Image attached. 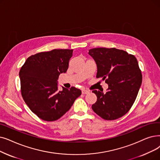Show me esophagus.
<instances>
[{"label": "esophagus", "mask_w": 160, "mask_h": 160, "mask_svg": "<svg viewBox=\"0 0 160 160\" xmlns=\"http://www.w3.org/2000/svg\"><path fill=\"white\" fill-rule=\"evenodd\" d=\"M82 93L83 94H88L89 93V91H88V90H86V89H83Z\"/></svg>", "instance_id": "1"}]
</instances>
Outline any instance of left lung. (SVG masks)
Returning a JSON list of instances; mask_svg holds the SVG:
<instances>
[{
    "mask_svg": "<svg viewBox=\"0 0 160 160\" xmlns=\"http://www.w3.org/2000/svg\"><path fill=\"white\" fill-rule=\"evenodd\" d=\"M95 60L96 78L108 85L105 94L93 90L97 101L92 108L102 118L114 120L126 114L136 99L142 83V74L133 55L116 48H97L89 50Z\"/></svg>",
    "mask_w": 160,
    "mask_h": 160,
    "instance_id": "obj_1",
    "label": "left lung"
}]
</instances>
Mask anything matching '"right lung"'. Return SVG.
I'll return each mask as SVG.
<instances>
[{
    "label": "right lung",
    "mask_w": 160,
    "mask_h": 160,
    "mask_svg": "<svg viewBox=\"0 0 160 160\" xmlns=\"http://www.w3.org/2000/svg\"><path fill=\"white\" fill-rule=\"evenodd\" d=\"M73 50H53L31 55L19 71L21 92L25 103L40 119L53 122L71 108L81 90L58 89V80L65 73Z\"/></svg>",
    "instance_id": "obj_1"
}]
</instances>
